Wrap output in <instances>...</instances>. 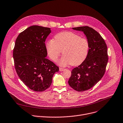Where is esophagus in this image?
I'll return each mask as SVG.
<instances>
[{"label": "esophagus", "mask_w": 123, "mask_h": 123, "mask_svg": "<svg viewBox=\"0 0 123 123\" xmlns=\"http://www.w3.org/2000/svg\"><path fill=\"white\" fill-rule=\"evenodd\" d=\"M65 70V69H63V68H59V71L60 72H62V71H64Z\"/></svg>", "instance_id": "34e87169"}]
</instances>
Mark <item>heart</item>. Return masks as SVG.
Masks as SVG:
<instances>
[{
    "mask_svg": "<svg viewBox=\"0 0 123 123\" xmlns=\"http://www.w3.org/2000/svg\"><path fill=\"white\" fill-rule=\"evenodd\" d=\"M46 46L49 57L53 61L57 60L62 51L64 55L58 62L62 67L81 64L86 58L89 49L88 41L72 32L58 33L54 40L46 43Z\"/></svg>",
    "mask_w": 123,
    "mask_h": 123,
    "instance_id": "heart-1",
    "label": "heart"
}]
</instances>
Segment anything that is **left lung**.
<instances>
[{"label":"left lung","instance_id":"obj_1","mask_svg":"<svg viewBox=\"0 0 123 123\" xmlns=\"http://www.w3.org/2000/svg\"><path fill=\"white\" fill-rule=\"evenodd\" d=\"M83 32L89 43V49L85 60L72 71L68 81L74 90L82 92L96 84L104 76L108 62L106 44L99 33L89 26L72 28Z\"/></svg>","mask_w":123,"mask_h":123}]
</instances>
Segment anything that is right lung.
Segmentation results:
<instances>
[{
  "mask_svg": "<svg viewBox=\"0 0 123 123\" xmlns=\"http://www.w3.org/2000/svg\"><path fill=\"white\" fill-rule=\"evenodd\" d=\"M50 28L33 25L18 36L13 50L15 69L20 80L31 90L43 92L51 84L59 67L47 59L45 41Z\"/></svg>",
  "mask_w": 123,
  "mask_h": 123,
  "instance_id": "obj_1",
  "label": "right lung"
}]
</instances>
